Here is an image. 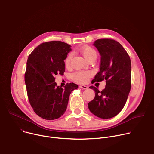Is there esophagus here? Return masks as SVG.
<instances>
[{
	"instance_id": "obj_1",
	"label": "esophagus",
	"mask_w": 154,
	"mask_h": 154,
	"mask_svg": "<svg viewBox=\"0 0 154 154\" xmlns=\"http://www.w3.org/2000/svg\"><path fill=\"white\" fill-rule=\"evenodd\" d=\"M79 87L80 88H82V89H85V90H86V89H87L88 87L87 86H85V85H80L79 86Z\"/></svg>"
}]
</instances>
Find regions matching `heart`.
<instances>
[{
    "label": "heart",
    "instance_id": "b5f03b06",
    "mask_svg": "<svg viewBox=\"0 0 154 154\" xmlns=\"http://www.w3.org/2000/svg\"><path fill=\"white\" fill-rule=\"evenodd\" d=\"M79 51L83 57L88 61L95 60L97 58L96 51L91 47L88 46H83L79 49ZM72 57V54L69 53L64 60L65 66L68 68ZM92 75V72L90 71H77L72 74V79L74 81L80 83H85Z\"/></svg>",
    "mask_w": 154,
    "mask_h": 154
}]
</instances>
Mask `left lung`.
<instances>
[{
    "label": "left lung",
    "mask_w": 154,
    "mask_h": 154,
    "mask_svg": "<svg viewBox=\"0 0 154 154\" xmlns=\"http://www.w3.org/2000/svg\"><path fill=\"white\" fill-rule=\"evenodd\" d=\"M93 45L101 58L100 71L92 82L106 80L102 91L95 86L94 99L88 104L90 111L102 119L116 116L124 108L131 88V61L121 44L112 39H99Z\"/></svg>",
    "instance_id": "1"
}]
</instances>
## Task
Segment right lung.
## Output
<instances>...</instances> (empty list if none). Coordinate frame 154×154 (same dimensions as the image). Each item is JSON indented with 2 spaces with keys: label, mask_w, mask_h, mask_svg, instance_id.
Here are the masks:
<instances>
[{
  "label": "right lung",
  "mask_w": 154,
  "mask_h": 154,
  "mask_svg": "<svg viewBox=\"0 0 154 154\" xmlns=\"http://www.w3.org/2000/svg\"><path fill=\"white\" fill-rule=\"evenodd\" d=\"M71 46L59 41L44 42L29 56L25 83L30 103L35 113L46 120L61 117L66 110L71 92L78 85L70 83L64 88L57 86L55 75H63L64 60Z\"/></svg>",
  "instance_id": "1"
}]
</instances>
